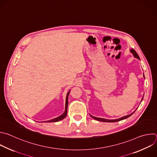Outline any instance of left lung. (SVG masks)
<instances>
[{
    "instance_id": "left-lung-1",
    "label": "left lung",
    "mask_w": 157,
    "mask_h": 157,
    "mask_svg": "<svg viewBox=\"0 0 157 157\" xmlns=\"http://www.w3.org/2000/svg\"><path fill=\"white\" fill-rule=\"evenodd\" d=\"M131 51V52H132V54L134 55V56L136 58H137V59H140V58H139V56H138L137 53L136 52V51L134 49H131V51ZM144 77L145 78L144 75ZM143 98H144V97H143ZM143 98H142V100H143ZM135 111H136V110H135ZM135 111H134V112H133L132 113H131V114H129V115H127V116H123V117H121V118L116 119H104V118H100V117H94V116H91V115H90V116H91V117L92 118H93L94 119H96V120L99 121H101V122H114L120 121H121V120L125 119H126V118H128V117H130L131 115H132V114L134 113V112H135Z\"/></svg>"
}]
</instances>
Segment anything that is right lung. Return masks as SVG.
I'll use <instances>...</instances> for the list:
<instances>
[{
    "label": "right lung",
    "instance_id": "right-lung-1",
    "mask_svg": "<svg viewBox=\"0 0 157 157\" xmlns=\"http://www.w3.org/2000/svg\"><path fill=\"white\" fill-rule=\"evenodd\" d=\"M69 93H70V91L67 93V96H66V106H65V111L64 112V113L62 114V115H60V116L57 117H56L54 119H52L51 120H49V121H47L46 122H57V121H61L63 119H64L66 116H67V107H68V97H69Z\"/></svg>",
    "mask_w": 157,
    "mask_h": 157
}]
</instances>
